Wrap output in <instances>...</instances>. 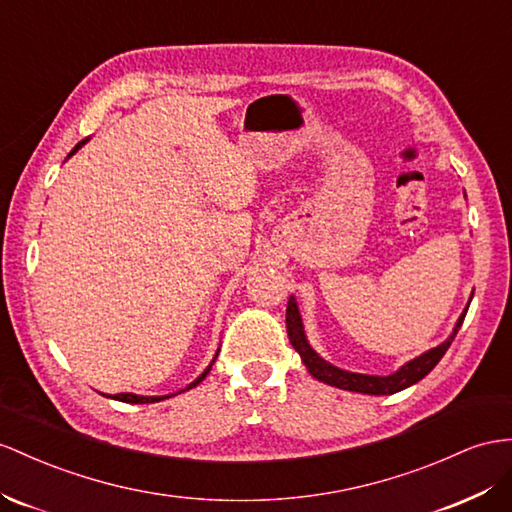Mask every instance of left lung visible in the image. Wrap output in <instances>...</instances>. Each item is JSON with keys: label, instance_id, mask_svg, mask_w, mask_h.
<instances>
[{"label": "left lung", "instance_id": "obj_1", "mask_svg": "<svg viewBox=\"0 0 512 512\" xmlns=\"http://www.w3.org/2000/svg\"><path fill=\"white\" fill-rule=\"evenodd\" d=\"M465 313L461 318H458V322L454 326V333L448 339H445L441 346L432 348V350L424 352L422 357H417L406 365H402V368L391 376H368V374L346 372V370H339V368H335V365L320 359L316 355V350H313L307 344V337H305V331H303V320H300V313H298V305H296L294 296L290 298V303H287L285 324H287V335H290V342H292L294 350L298 352L300 359H303V363L307 365V370L311 372L313 378H318V381H322L326 385L346 389V391L370 393V396H391V393L402 391L406 387L415 385L417 381H422V378L432 368H435V365L441 361V357L445 355V350H448L450 344L454 342V337H456L458 329H461V324L465 320Z\"/></svg>", "mask_w": 512, "mask_h": 512}]
</instances>
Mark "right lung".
Listing matches in <instances>:
<instances>
[{"mask_svg":"<svg viewBox=\"0 0 512 512\" xmlns=\"http://www.w3.org/2000/svg\"><path fill=\"white\" fill-rule=\"evenodd\" d=\"M86 140H82L80 144H77V147L71 151V155L77 151V149H80L82 147V144H84ZM209 370H212V365H209V368L199 376V378H196V381L194 383H190L186 389H192V387H196V385H199L201 381H203V378L209 374ZM186 389H183V391H186ZM164 398H170V396H162V398H155V396H136V393H116V396H114V400H121V402H129V404H151V402H160V400H164Z\"/></svg>","mask_w":512,"mask_h":512,"instance_id":"add662e5","label":"right lung"}]
</instances>
